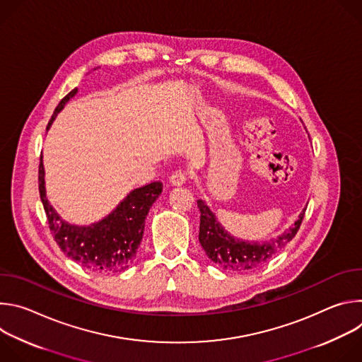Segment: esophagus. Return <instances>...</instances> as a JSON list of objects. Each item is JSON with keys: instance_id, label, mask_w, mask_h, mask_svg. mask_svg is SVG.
Returning a JSON list of instances; mask_svg holds the SVG:
<instances>
[{"instance_id": "esophagus-1", "label": "esophagus", "mask_w": 362, "mask_h": 362, "mask_svg": "<svg viewBox=\"0 0 362 362\" xmlns=\"http://www.w3.org/2000/svg\"><path fill=\"white\" fill-rule=\"evenodd\" d=\"M186 180H187V175L183 170H176L170 176V183L173 186H182V185L186 183Z\"/></svg>"}]
</instances>
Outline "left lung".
<instances>
[{
  "mask_svg": "<svg viewBox=\"0 0 362 362\" xmlns=\"http://www.w3.org/2000/svg\"><path fill=\"white\" fill-rule=\"evenodd\" d=\"M197 208L200 211V228L199 242L209 256V259L221 265L223 269L233 272H249L262 267L272 256H275L288 242H291L305 215L303 209L299 214L298 221L276 239H271L264 243L240 240L230 236L226 229L218 222L215 214L209 209L202 199L197 200Z\"/></svg>",
  "mask_w": 362,
  "mask_h": 362,
  "instance_id": "1",
  "label": "left lung"
}]
</instances>
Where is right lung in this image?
<instances>
[{"instance_id":"add662e5","label":"right lung","mask_w":362,"mask_h":362,"mask_svg":"<svg viewBox=\"0 0 362 362\" xmlns=\"http://www.w3.org/2000/svg\"><path fill=\"white\" fill-rule=\"evenodd\" d=\"M71 90L56 107L47 129L64 109L66 103L74 97ZM42 156L38 166V190L47 215L48 226L60 249L83 268L93 272H122L134 261L139 245L143 239L144 219L163 190L162 182H151L132 190L117 208L100 222L90 226H77L63 221L45 196Z\"/></svg>"}]
</instances>
